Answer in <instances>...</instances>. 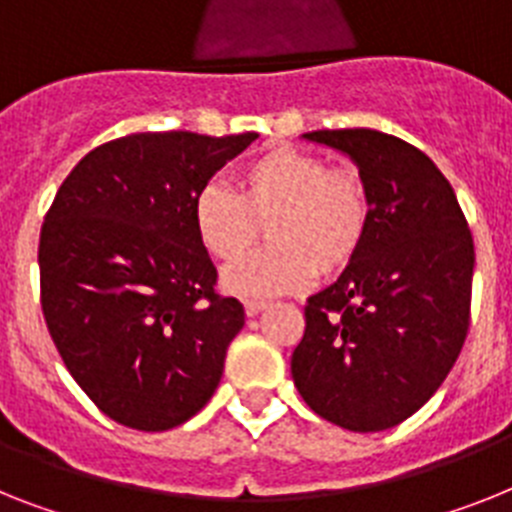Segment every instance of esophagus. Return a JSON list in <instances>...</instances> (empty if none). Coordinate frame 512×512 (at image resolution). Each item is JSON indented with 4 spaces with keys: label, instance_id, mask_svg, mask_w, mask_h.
I'll return each instance as SVG.
<instances>
[{
    "label": "esophagus",
    "instance_id": "1",
    "mask_svg": "<svg viewBox=\"0 0 512 512\" xmlns=\"http://www.w3.org/2000/svg\"><path fill=\"white\" fill-rule=\"evenodd\" d=\"M268 304H270L268 299H247V302H244V309H247L249 317H255V315H260V312H263Z\"/></svg>",
    "mask_w": 512,
    "mask_h": 512
}]
</instances>
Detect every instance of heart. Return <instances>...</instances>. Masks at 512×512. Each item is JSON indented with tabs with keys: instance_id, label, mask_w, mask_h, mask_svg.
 I'll return each mask as SVG.
<instances>
[{
	"instance_id": "heart-1",
	"label": "heart",
	"mask_w": 512,
	"mask_h": 512,
	"mask_svg": "<svg viewBox=\"0 0 512 512\" xmlns=\"http://www.w3.org/2000/svg\"><path fill=\"white\" fill-rule=\"evenodd\" d=\"M369 221L362 176L289 145L249 158L236 171V192L208 182L192 200L197 239L221 263L247 255L268 226L270 247L223 273V286L242 296L302 291L317 270L333 276L359 255Z\"/></svg>"
}]
</instances>
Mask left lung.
<instances>
[{
  "label": "left lung",
  "instance_id": "obj_1",
  "mask_svg": "<svg viewBox=\"0 0 512 512\" xmlns=\"http://www.w3.org/2000/svg\"><path fill=\"white\" fill-rule=\"evenodd\" d=\"M304 137L359 166L372 221L341 278L307 299L291 375L317 416L382 432L422 409L461 354L474 239L448 179L406 140L377 130Z\"/></svg>",
  "mask_w": 512,
  "mask_h": 512
}]
</instances>
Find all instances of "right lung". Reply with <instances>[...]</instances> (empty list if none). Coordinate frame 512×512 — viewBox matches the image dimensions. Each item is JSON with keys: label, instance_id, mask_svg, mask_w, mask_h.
Listing matches in <instances>:
<instances>
[{"label": "right lung", "instance_id": "right-lung-1", "mask_svg": "<svg viewBox=\"0 0 512 512\" xmlns=\"http://www.w3.org/2000/svg\"><path fill=\"white\" fill-rule=\"evenodd\" d=\"M255 132H137L90 150L41 226V307L88 398L140 432L179 427L216 393L244 307L216 291L192 200Z\"/></svg>", "mask_w": 512, "mask_h": 512}]
</instances>
